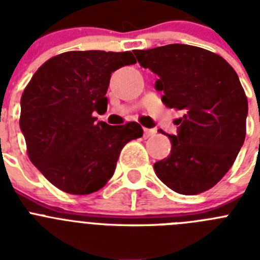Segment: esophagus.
<instances>
[{
  "label": "esophagus",
  "mask_w": 260,
  "mask_h": 260,
  "mask_svg": "<svg viewBox=\"0 0 260 260\" xmlns=\"http://www.w3.org/2000/svg\"><path fill=\"white\" fill-rule=\"evenodd\" d=\"M155 134H156V128H144L143 130L144 138H150Z\"/></svg>",
  "instance_id": "34e87169"
}]
</instances>
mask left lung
Segmentation results:
<instances>
[{
	"instance_id": "left-lung-1",
	"label": "left lung",
	"mask_w": 260,
	"mask_h": 260,
	"mask_svg": "<svg viewBox=\"0 0 260 260\" xmlns=\"http://www.w3.org/2000/svg\"><path fill=\"white\" fill-rule=\"evenodd\" d=\"M134 54L158 77L161 102L185 112L177 119V135H168L171 155L153 164L156 176L178 194L207 191L231 169L245 142L249 107L237 73L222 57L192 45Z\"/></svg>"
}]
</instances>
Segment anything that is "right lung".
Wrapping results in <instances>:
<instances>
[{"label":"right lung","mask_w":260,"mask_h":260,"mask_svg":"<svg viewBox=\"0 0 260 260\" xmlns=\"http://www.w3.org/2000/svg\"><path fill=\"white\" fill-rule=\"evenodd\" d=\"M135 62L132 52L61 53L43 63L23 91L19 126L28 157L62 191L102 189L123 146L143 135L137 122L110 126L93 117L107 112L110 74Z\"/></svg>","instance_id":"add662e5"}]
</instances>
